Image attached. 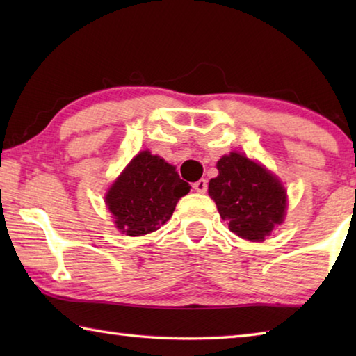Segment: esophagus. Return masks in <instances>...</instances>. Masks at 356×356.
Masks as SVG:
<instances>
[{
    "instance_id": "1",
    "label": "esophagus",
    "mask_w": 356,
    "mask_h": 356,
    "mask_svg": "<svg viewBox=\"0 0 356 356\" xmlns=\"http://www.w3.org/2000/svg\"><path fill=\"white\" fill-rule=\"evenodd\" d=\"M193 190L197 191V193H206L207 191V180L200 179L197 182L193 184Z\"/></svg>"
}]
</instances>
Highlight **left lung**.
Masks as SVG:
<instances>
[{"instance_id": "left-lung-1", "label": "left lung", "mask_w": 356, "mask_h": 356, "mask_svg": "<svg viewBox=\"0 0 356 356\" xmlns=\"http://www.w3.org/2000/svg\"><path fill=\"white\" fill-rule=\"evenodd\" d=\"M209 195L220 216L240 238L262 242L284 221L287 195L278 177L238 152L222 155Z\"/></svg>"}]
</instances>
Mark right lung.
Instances as JSON below:
<instances>
[{
  "mask_svg": "<svg viewBox=\"0 0 356 356\" xmlns=\"http://www.w3.org/2000/svg\"><path fill=\"white\" fill-rule=\"evenodd\" d=\"M190 188L176 168L143 150L114 180L105 202L120 232L141 237L165 225Z\"/></svg>",
  "mask_w": 356,
  "mask_h": 356,
  "instance_id": "1",
  "label": "right lung"
}]
</instances>
